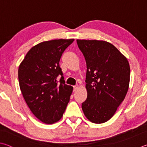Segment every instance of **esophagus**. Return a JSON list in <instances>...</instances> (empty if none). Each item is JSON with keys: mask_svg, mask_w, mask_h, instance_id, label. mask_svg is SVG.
Wrapping results in <instances>:
<instances>
[{"mask_svg": "<svg viewBox=\"0 0 147 147\" xmlns=\"http://www.w3.org/2000/svg\"><path fill=\"white\" fill-rule=\"evenodd\" d=\"M78 87H79V85L78 84L74 85V91H76V90H78Z\"/></svg>", "mask_w": 147, "mask_h": 147, "instance_id": "1", "label": "esophagus"}]
</instances>
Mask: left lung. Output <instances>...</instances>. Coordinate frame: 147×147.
I'll return each mask as SVG.
<instances>
[{
    "label": "left lung",
    "instance_id": "1",
    "mask_svg": "<svg viewBox=\"0 0 147 147\" xmlns=\"http://www.w3.org/2000/svg\"><path fill=\"white\" fill-rule=\"evenodd\" d=\"M87 64V98L82 108L94 123L107 121L124 100L130 82V69L127 58L109 42L77 40Z\"/></svg>",
    "mask_w": 147,
    "mask_h": 147
}]
</instances>
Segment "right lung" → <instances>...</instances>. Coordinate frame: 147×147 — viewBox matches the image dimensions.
<instances>
[{
	"label": "right lung",
	"instance_id": "add662e5",
	"mask_svg": "<svg viewBox=\"0 0 147 147\" xmlns=\"http://www.w3.org/2000/svg\"><path fill=\"white\" fill-rule=\"evenodd\" d=\"M74 39L41 42L29 51L18 67V82L29 109L44 123L62 118L73 87L65 84L59 62ZM61 76L60 81L56 80Z\"/></svg>",
	"mask_w": 147,
	"mask_h": 147
}]
</instances>
